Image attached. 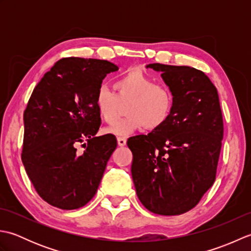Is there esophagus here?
<instances>
[{
	"label": "esophagus",
	"mask_w": 251,
	"mask_h": 251,
	"mask_svg": "<svg viewBox=\"0 0 251 251\" xmlns=\"http://www.w3.org/2000/svg\"><path fill=\"white\" fill-rule=\"evenodd\" d=\"M126 139L125 138H123V137H119L117 138V145H119L120 147H124L125 145H126Z\"/></svg>",
	"instance_id": "obj_1"
}]
</instances>
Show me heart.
Returning <instances> with one entry per match:
<instances>
[{
  "label": "heart",
  "instance_id": "heart-1",
  "mask_svg": "<svg viewBox=\"0 0 251 251\" xmlns=\"http://www.w3.org/2000/svg\"><path fill=\"white\" fill-rule=\"evenodd\" d=\"M116 94L101 85L96 93L95 103L106 124H113L121 116L123 105L127 106L126 119L117 122L108 134L128 136L143 127L156 129L163 126L172 115L174 95L168 87L156 84L154 78L139 70L125 73L114 83Z\"/></svg>",
  "mask_w": 251,
  "mask_h": 251
}]
</instances>
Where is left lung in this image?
<instances>
[{"instance_id": "8db88e82", "label": "left lung", "mask_w": 251, "mask_h": 251, "mask_svg": "<svg viewBox=\"0 0 251 251\" xmlns=\"http://www.w3.org/2000/svg\"><path fill=\"white\" fill-rule=\"evenodd\" d=\"M174 95L168 121L148 135L131 137V176L138 199L163 216L194 208L216 180L223 120L217 88L186 66L150 63Z\"/></svg>"}]
</instances>
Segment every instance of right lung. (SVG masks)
Returning <instances> with one entry per match:
<instances>
[{
  "instance_id": "add662e5",
  "label": "right lung",
  "mask_w": 251,
  "mask_h": 251,
  "mask_svg": "<svg viewBox=\"0 0 251 251\" xmlns=\"http://www.w3.org/2000/svg\"><path fill=\"white\" fill-rule=\"evenodd\" d=\"M117 70L106 60L63 58L33 89L24 113L21 159L51 206L77 209L97 192L117 142L111 134L96 137L101 119L95 97L106 74Z\"/></svg>"
}]
</instances>
